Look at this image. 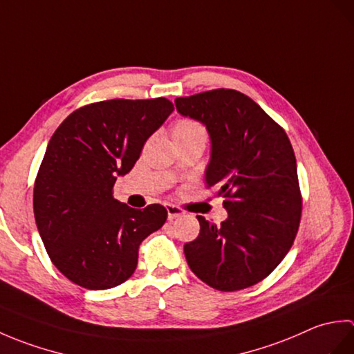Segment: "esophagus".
Wrapping results in <instances>:
<instances>
[{
    "instance_id": "1",
    "label": "esophagus",
    "mask_w": 354,
    "mask_h": 354,
    "mask_svg": "<svg viewBox=\"0 0 354 354\" xmlns=\"http://www.w3.org/2000/svg\"><path fill=\"white\" fill-rule=\"evenodd\" d=\"M165 208H167V216H169V221L176 219V217H179V216H183V214H184L183 209L179 208V207H176V205L167 204V205H165Z\"/></svg>"
}]
</instances>
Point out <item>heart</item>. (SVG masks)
Masks as SVG:
<instances>
[{"label": "heart", "mask_w": 354, "mask_h": 354, "mask_svg": "<svg viewBox=\"0 0 354 354\" xmlns=\"http://www.w3.org/2000/svg\"><path fill=\"white\" fill-rule=\"evenodd\" d=\"M196 131H204L202 129V126L194 122V120H190V118H181L178 120V122L173 124V135L176 133H189V132H196Z\"/></svg>", "instance_id": "obj_1"}]
</instances>
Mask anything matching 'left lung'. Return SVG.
I'll return each mask as SVG.
<instances>
[{
    "label": "left lung",
    "instance_id": "1",
    "mask_svg": "<svg viewBox=\"0 0 354 354\" xmlns=\"http://www.w3.org/2000/svg\"><path fill=\"white\" fill-rule=\"evenodd\" d=\"M181 115L207 126V189L225 198L221 225L198 216L201 232L184 245L193 274L222 292L246 289L280 265L301 221L297 160L283 127L236 89L178 97Z\"/></svg>",
    "mask_w": 354,
    "mask_h": 354
}]
</instances>
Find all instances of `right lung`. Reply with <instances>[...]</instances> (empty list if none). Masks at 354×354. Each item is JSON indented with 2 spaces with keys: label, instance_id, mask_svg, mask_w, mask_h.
<instances>
[{
  "label": "right lung",
  "instance_id": "1",
  "mask_svg": "<svg viewBox=\"0 0 354 354\" xmlns=\"http://www.w3.org/2000/svg\"><path fill=\"white\" fill-rule=\"evenodd\" d=\"M173 109L164 97L95 102L71 112L53 133L33 209L50 260L70 281L89 290L124 283L137 269L142 240L167 221L162 205L135 209L112 189Z\"/></svg>",
  "mask_w": 354,
  "mask_h": 354
}]
</instances>
